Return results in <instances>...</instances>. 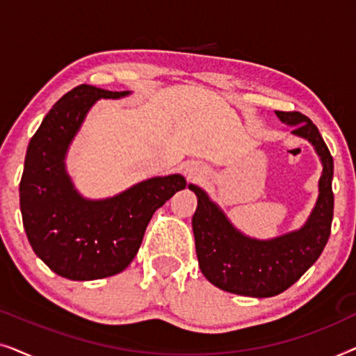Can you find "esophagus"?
<instances>
[{
  "mask_svg": "<svg viewBox=\"0 0 356 356\" xmlns=\"http://www.w3.org/2000/svg\"><path fill=\"white\" fill-rule=\"evenodd\" d=\"M188 175V178H194L197 177V175H201V170H199L197 167H186V172H184Z\"/></svg>",
  "mask_w": 356,
  "mask_h": 356,
  "instance_id": "esophagus-1",
  "label": "esophagus"
}]
</instances>
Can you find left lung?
<instances>
[{"instance_id":"8db88e82","label":"left lung","mask_w":356,"mask_h":356,"mask_svg":"<svg viewBox=\"0 0 356 356\" xmlns=\"http://www.w3.org/2000/svg\"><path fill=\"white\" fill-rule=\"evenodd\" d=\"M291 134L308 140L323 163L319 194L308 220L298 230L270 240H257L241 233L220 207L196 184L193 216L199 267L204 277L220 290L235 295L269 298L285 291L318 261L330 235L334 216V160L323 136L308 116L298 111H275Z\"/></svg>"}]
</instances>
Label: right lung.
Returning a JSON list of instances; mask_svg holds the SVG:
<instances>
[{"label":"right lung","mask_w":356,"mask_h":356,"mask_svg":"<svg viewBox=\"0 0 356 356\" xmlns=\"http://www.w3.org/2000/svg\"><path fill=\"white\" fill-rule=\"evenodd\" d=\"M129 94L77 86L53 105L29 143L19 184L22 223L33 252L65 279L97 280L124 270L154 212L186 188L178 173L106 199H87L74 188L65 160L87 113L97 100Z\"/></svg>","instance_id":"obj_1"}]
</instances>
